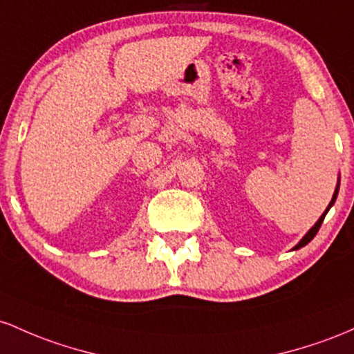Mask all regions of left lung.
Listing matches in <instances>:
<instances>
[{
    "mask_svg": "<svg viewBox=\"0 0 354 354\" xmlns=\"http://www.w3.org/2000/svg\"><path fill=\"white\" fill-rule=\"evenodd\" d=\"M337 190H339V185H337V187H336V190H335V196H333V201H331V202H329V205H328L326 212H324V214H323V216H321V217H319V221H317V222H316V224H315V225H313V229H311V230H309V232H308V234H306V236L303 237V239H301V242H299V244H297V245H296V248H295V249H299V248H303V245H306V244H308V242H309V241H311V239H313V237H315V236H316V234H317V230H319V227H321V224H323L324 217H326V214H328V210H329V207H331V205H333V204H335V201H336V196H337Z\"/></svg>",
    "mask_w": 354,
    "mask_h": 354,
    "instance_id": "8db88e82",
    "label": "left lung"
}]
</instances>
